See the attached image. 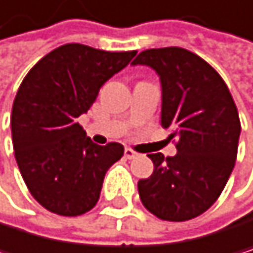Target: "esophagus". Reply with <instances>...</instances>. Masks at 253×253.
<instances>
[{"mask_svg":"<svg viewBox=\"0 0 253 253\" xmlns=\"http://www.w3.org/2000/svg\"><path fill=\"white\" fill-rule=\"evenodd\" d=\"M124 156L127 158V159H135V158L138 156V153L133 152L132 149H126V150H124Z\"/></svg>","mask_w":253,"mask_h":253,"instance_id":"34e87169","label":"esophagus"}]
</instances>
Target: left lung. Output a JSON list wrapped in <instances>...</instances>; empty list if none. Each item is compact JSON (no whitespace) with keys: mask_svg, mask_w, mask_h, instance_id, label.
<instances>
[{"mask_svg":"<svg viewBox=\"0 0 253 253\" xmlns=\"http://www.w3.org/2000/svg\"><path fill=\"white\" fill-rule=\"evenodd\" d=\"M132 65L159 76L161 124L179 138L174 156L149 155L155 170L138 182L141 202L162 220L194 218L218 199L234 170L241 132L237 106L214 68L183 48L145 50Z\"/></svg>","mask_w":253,"mask_h":253,"instance_id":"obj_1","label":"left lung"}]
</instances>
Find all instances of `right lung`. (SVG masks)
<instances>
[{
  "mask_svg": "<svg viewBox=\"0 0 253 253\" xmlns=\"http://www.w3.org/2000/svg\"><path fill=\"white\" fill-rule=\"evenodd\" d=\"M135 54L66 43L42 57L22 80L12 109L13 150L27 188L45 210L74 217L98 202L104 174L124 147L94 144L77 118Z\"/></svg>",
  "mask_w": 253,
  "mask_h": 253,
  "instance_id": "obj_1",
  "label": "right lung"
}]
</instances>
